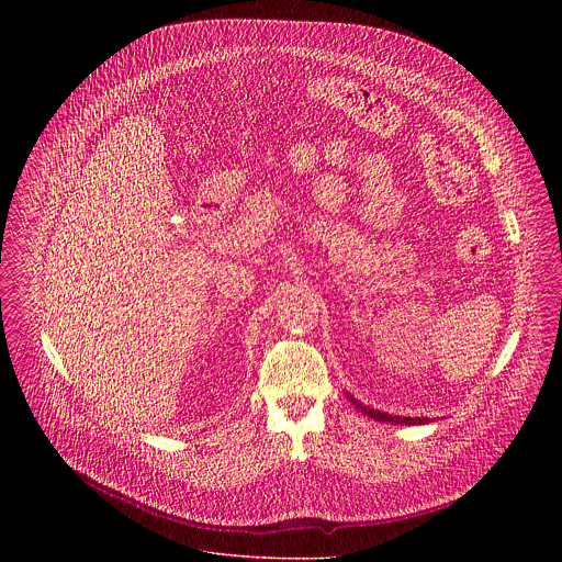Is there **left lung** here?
<instances>
[{
  "label": "left lung",
  "instance_id": "1",
  "mask_svg": "<svg viewBox=\"0 0 562 562\" xmlns=\"http://www.w3.org/2000/svg\"><path fill=\"white\" fill-rule=\"evenodd\" d=\"M350 402L363 413V415H368V417H372V419H379V422H390V424H406V426H415V424H426L428 422V417H401V415H390V413H383V411H374V408H370V406H363L361 402L355 401L352 396H348Z\"/></svg>",
  "mask_w": 562,
  "mask_h": 562
}]
</instances>
